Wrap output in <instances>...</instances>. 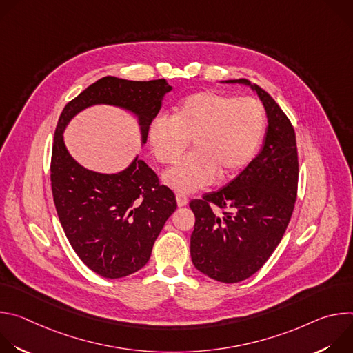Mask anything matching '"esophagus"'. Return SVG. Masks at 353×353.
<instances>
[{"instance_id":"34e87169","label":"esophagus","mask_w":353,"mask_h":353,"mask_svg":"<svg viewBox=\"0 0 353 353\" xmlns=\"http://www.w3.org/2000/svg\"><path fill=\"white\" fill-rule=\"evenodd\" d=\"M176 201H177V205H179V207H184V205H187V203H188V198H187L185 195L177 194V195H176Z\"/></svg>"}]
</instances>
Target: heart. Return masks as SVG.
Returning a JSON list of instances; mask_svg holds the SVG:
<instances>
[{
    "mask_svg": "<svg viewBox=\"0 0 353 353\" xmlns=\"http://www.w3.org/2000/svg\"><path fill=\"white\" fill-rule=\"evenodd\" d=\"M265 128V109L254 97L198 90L183 97L172 117L155 119L149 141L157 159L176 163L192 141L194 152L169 169L163 181L190 194L230 177L254 158Z\"/></svg>",
    "mask_w": 353,
    "mask_h": 353,
    "instance_id": "heart-1",
    "label": "heart"
}]
</instances>
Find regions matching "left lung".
<instances>
[{"label":"left lung","mask_w":353,"mask_h":353,"mask_svg":"<svg viewBox=\"0 0 353 353\" xmlns=\"http://www.w3.org/2000/svg\"><path fill=\"white\" fill-rule=\"evenodd\" d=\"M251 85L250 81L230 79ZM267 112L260 154L223 188L192 199L195 215L190 253L194 267L210 278L241 282L254 275L281 243L297 195L299 159L293 125L272 96L251 85ZM223 212L219 216L213 205Z\"/></svg>","instance_id":"obj_1"}]
</instances>
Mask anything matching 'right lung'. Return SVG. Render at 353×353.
Segmentation results:
<instances>
[{
	"mask_svg": "<svg viewBox=\"0 0 353 353\" xmlns=\"http://www.w3.org/2000/svg\"><path fill=\"white\" fill-rule=\"evenodd\" d=\"M170 90L165 79L105 77L68 102L59 119L50 163L54 205L77 256L103 278L131 275L149 261L157 237L177 208L176 196L139 159L117 174L82 168L68 154L63 131L81 110L105 103L135 113L145 143L149 125Z\"/></svg>",
	"mask_w": 353,
	"mask_h": 353,
	"instance_id": "1",
	"label": "right lung"
}]
</instances>
